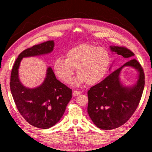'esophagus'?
<instances>
[{"label":"esophagus","instance_id":"1","mask_svg":"<svg viewBox=\"0 0 152 152\" xmlns=\"http://www.w3.org/2000/svg\"><path fill=\"white\" fill-rule=\"evenodd\" d=\"M81 92L78 91H73V95L74 96H78L79 94H80Z\"/></svg>","mask_w":152,"mask_h":152}]
</instances>
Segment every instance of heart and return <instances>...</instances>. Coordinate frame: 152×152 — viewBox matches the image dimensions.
I'll list each match as a JSON object with an SVG mask.
<instances>
[{
	"instance_id": "1",
	"label": "heart",
	"mask_w": 152,
	"mask_h": 152,
	"mask_svg": "<svg viewBox=\"0 0 152 152\" xmlns=\"http://www.w3.org/2000/svg\"><path fill=\"white\" fill-rule=\"evenodd\" d=\"M110 64V56L106 49L82 43L67 51L65 59H56L53 68L56 75L64 83H70L76 68L79 75L76 84L86 82L88 85H94L104 79Z\"/></svg>"
}]
</instances>
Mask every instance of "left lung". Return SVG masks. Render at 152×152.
Listing matches in <instances>:
<instances>
[{
  "mask_svg": "<svg viewBox=\"0 0 152 152\" xmlns=\"http://www.w3.org/2000/svg\"><path fill=\"white\" fill-rule=\"evenodd\" d=\"M113 52L128 58L124 65L113 72L88 91V113L91 120L101 129H114L127 121L140 103L145 85V74L141 64L133 58V51L125 47L110 46ZM125 66L137 69L140 74L137 83L132 87L120 84L119 74Z\"/></svg>",
  "mask_w": 152,
  "mask_h": 152,
  "instance_id": "1",
  "label": "left lung"
}]
</instances>
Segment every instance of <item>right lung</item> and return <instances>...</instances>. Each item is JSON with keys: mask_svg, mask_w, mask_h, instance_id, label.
I'll use <instances>...</instances> for the list:
<instances>
[{"mask_svg": "<svg viewBox=\"0 0 152 152\" xmlns=\"http://www.w3.org/2000/svg\"><path fill=\"white\" fill-rule=\"evenodd\" d=\"M53 46V41H48L26 49L18 56L11 70L10 88L17 109L27 123L40 129L50 128L60 120L72 90L57 80L50 67L42 85L26 88L20 82L18 69L23 58L50 53Z\"/></svg>", "mask_w": 152, "mask_h": 152, "instance_id": "1", "label": "right lung"}]
</instances>
